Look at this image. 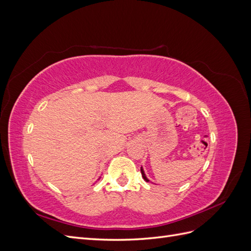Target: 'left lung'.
I'll list each match as a JSON object with an SVG mask.
<instances>
[{
	"mask_svg": "<svg viewBox=\"0 0 251 251\" xmlns=\"http://www.w3.org/2000/svg\"><path fill=\"white\" fill-rule=\"evenodd\" d=\"M140 171H141V175H142V177H143V179L146 180L147 182H149L150 180L147 178V176H146V174H144V171H143V169H142V166H141V169H140Z\"/></svg>",
	"mask_w": 251,
	"mask_h": 251,
	"instance_id": "obj_1",
	"label": "left lung"
}]
</instances>
